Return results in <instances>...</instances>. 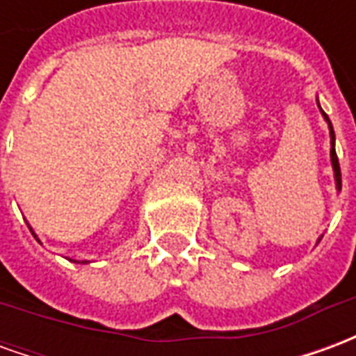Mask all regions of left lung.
I'll use <instances>...</instances> for the list:
<instances>
[{
	"instance_id": "1",
	"label": "left lung",
	"mask_w": 356,
	"mask_h": 356,
	"mask_svg": "<svg viewBox=\"0 0 356 356\" xmlns=\"http://www.w3.org/2000/svg\"><path fill=\"white\" fill-rule=\"evenodd\" d=\"M318 108H321V104H318ZM321 114H322V118L326 120V124H328V129H330V160H332V170H334L336 191L339 193V191H341V170H339V162H337V154H336V133H334V127H332L330 118L326 116V112H324L322 108H321Z\"/></svg>"
}]
</instances>
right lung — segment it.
I'll return each mask as SVG.
<instances>
[{
	"label": "right lung",
	"mask_w": 356,
	"mask_h": 356,
	"mask_svg": "<svg viewBox=\"0 0 356 356\" xmlns=\"http://www.w3.org/2000/svg\"><path fill=\"white\" fill-rule=\"evenodd\" d=\"M30 231H32V227H30ZM32 234H34V238L38 240V236H35V232L32 231ZM38 242H40V240H38ZM70 261H72V259H70ZM74 263H80V261H74ZM81 263H89V261H81Z\"/></svg>",
	"instance_id": "obj_1"
}]
</instances>
